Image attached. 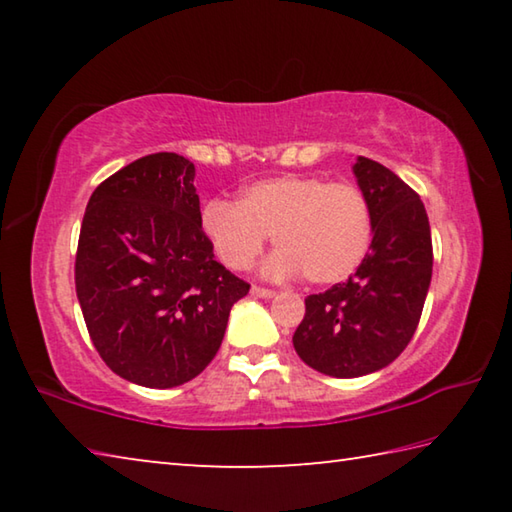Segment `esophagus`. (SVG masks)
Segmentation results:
<instances>
[{
	"label": "esophagus",
	"instance_id": "obj_1",
	"mask_svg": "<svg viewBox=\"0 0 512 512\" xmlns=\"http://www.w3.org/2000/svg\"><path fill=\"white\" fill-rule=\"evenodd\" d=\"M250 293H253L255 298H264V300H268V298H273V296H275V291H273V289H264V287H253V289H250Z\"/></svg>",
	"mask_w": 512,
	"mask_h": 512
}]
</instances>
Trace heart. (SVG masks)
Instances as JSON below:
<instances>
[{"label": "heart", "mask_w": 512, "mask_h": 512, "mask_svg": "<svg viewBox=\"0 0 512 512\" xmlns=\"http://www.w3.org/2000/svg\"><path fill=\"white\" fill-rule=\"evenodd\" d=\"M201 228L232 271L253 266L273 235L277 250L264 271L271 277L302 271L318 287L348 280L372 244V212L361 189L318 176L259 180L237 203L214 198L203 207Z\"/></svg>", "instance_id": "b5f03b06"}]
</instances>
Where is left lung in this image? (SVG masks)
<instances>
[{
	"mask_svg": "<svg viewBox=\"0 0 512 512\" xmlns=\"http://www.w3.org/2000/svg\"><path fill=\"white\" fill-rule=\"evenodd\" d=\"M352 173L372 212L368 257L348 282L305 300V318L293 334V348L309 368L339 379L370 375L400 357L420 323L433 268L420 196L361 155Z\"/></svg>",
	"mask_w": 512,
	"mask_h": 512,
	"instance_id": "obj_1",
	"label": "left lung"
}]
</instances>
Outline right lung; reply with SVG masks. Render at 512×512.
<instances>
[{
	"mask_svg": "<svg viewBox=\"0 0 512 512\" xmlns=\"http://www.w3.org/2000/svg\"><path fill=\"white\" fill-rule=\"evenodd\" d=\"M194 162L153 153L112 173L85 207L76 296L106 366L146 388L194 379L250 284L214 259Z\"/></svg>",
	"mask_w": 512,
	"mask_h": 512,
	"instance_id": "right-lung-1",
	"label": "right lung"
}]
</instances>
